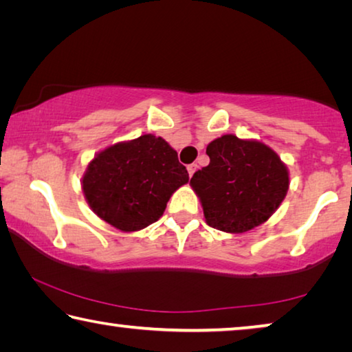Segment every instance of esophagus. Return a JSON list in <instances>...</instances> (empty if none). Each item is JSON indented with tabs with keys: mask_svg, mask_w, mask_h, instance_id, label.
Here are the masks:
<instances>
[{
	"mask_svg": "<svg viewBox=\"0 0 352 352\" xmlns=\"http://www.w3.org/2000/svg\"><path fill=\"white\" fill-rule=\"evenodd\" d=\"M197 170V164L195 163H192V164H189L188 166V172H189V177H192L194 175V172Z\"/></svg>",
	"mask_w": 352,
	"mask_h": 352,
	"instance_id": "esophagus-1",
	"label": "esophagus"
}]
</instances>
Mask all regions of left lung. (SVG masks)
<instances>
[{
	"label": "left lung",
	"mask_w": 352,
	"mask_h": 352,
	"mask_svg": "<svg viewBox=\"0 0 352 352\" xmlns=\"http://www.w3.org/2000/svg\"><path fill=\"white\" fill-rule=\"evenodd\" d=\"M210 164L190 186L206 223L225 233H245L267 222L289 190V170L278 153L256 140L223 135L206 147Z\"/></svg>",
	"instance_id": "left-lung-1"
}]
</instances>
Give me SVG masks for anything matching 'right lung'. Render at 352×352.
<instances>
[{
  "instance_id": "right-lung-1",
  "label": "right lung",
  "mask_w": 352,
  "mask_h": 352,
  "mask_svg": "<svg viewBox=\"0 0 352 352\" xmlns=\"http://www.w3.org/2000/svg\"><path fill=\"white\" fill-rule=\"evenodd\" d=\"M188 182L174 148L147 133L96 153L82 177V190L98 217L132 233L157 222L170 195Z\"/></svg>"
}]
</instances>
